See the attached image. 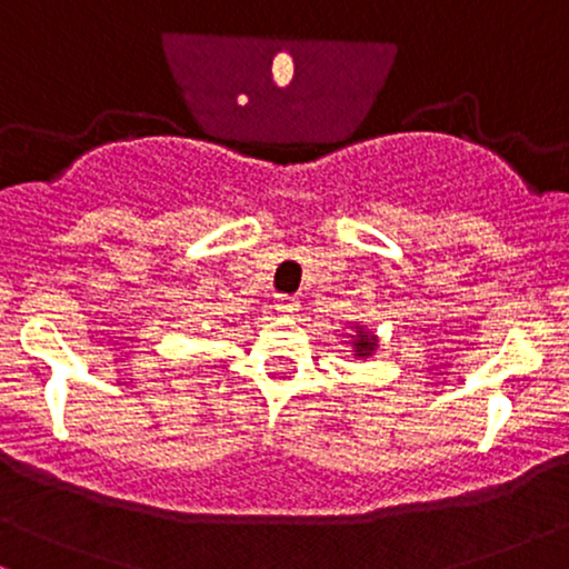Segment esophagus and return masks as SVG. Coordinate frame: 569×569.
I'll list each match as a JSON object with an SVG mask.
<instances>
[{"label":"esophagus","instance_id":"esophagus-1","mask_svg":"<svg viewBox=\"0 0 569 569\" xmlns=\"http://www.w3.org/2000/svg\"><path fill=\"white\" fill-rule=\"evenodd\" d=\"M276 310L283 312V315L297 312L299 310L297 297H289V293H278V297H276Z\"/></svg>","mask_w":569,"mask_h":569}]
</instances>
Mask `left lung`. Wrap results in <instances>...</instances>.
<instances>
[{
	"instance_id": "left-lung-1",
	"label": "left lung",
	"mask_w": 569,
	"mask_h": 569,
	"mask_svg": "<svg viewBox=\"0 0 569 569\" xmlns=\"http://www.w3.org/2000/svg\"><path fill=\"white\" fill-rule=\"evenodd\" d=\"M352 345H355V355H358V358H368V355L376 350V337L373 333H368L366 328H358Z\"/></svg>"
}]
</instances>
